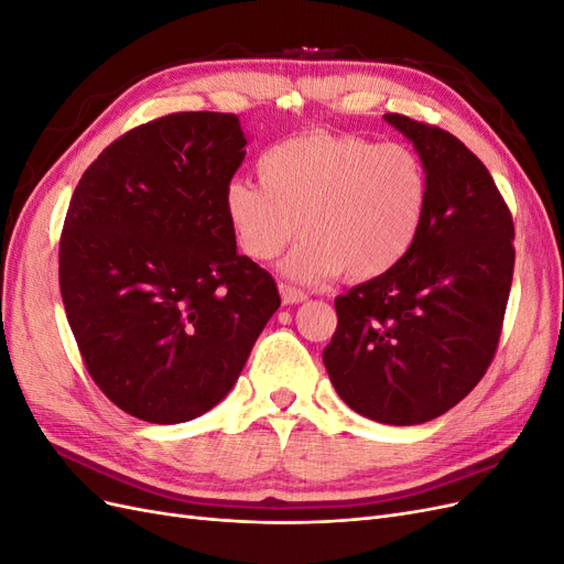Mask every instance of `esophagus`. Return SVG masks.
Returning a JSON list of instances; mask_svg holds the SVG:
<instances>
[{
    "instance_id": "esophagus-1",
    "label": "esophagus",
    "mask_w": 564,
    "mask_h": 564,
    "mask_svg": "<svg viewBox=\"0 0 564 564\" xmlns=\"http://www.w3.org/2000/svg\"><path fill=\"white\" fill-rule=\"evenodd\" d=\"M280 296H282V303L284 305H294V303H303L305 299H308V294L301 292V289H294L289 284H280Z\"/></svg>"
}]
</instances>
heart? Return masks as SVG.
<instances>
[{
	"label": "heart",
	"instance_id": "b5f03b06",
	"mask_svg": "<svg viewBox=\"0 0 564 564\" xmlns=\"http://www.w3.org/2000/svg\"><path fill=\"white\" fill-rule=\"evenodd\" d=\"M261 183L235 178L224 214L253 261L278 259L294 282H324L340 270L373 280L412 251L429 212V174L414 150L362 135L313 131L268 148Z\"/></svg>",
	"mask_w": 564,
	"mask_h": 564
}]
</instances>
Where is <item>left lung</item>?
Masks as SVG:
<instances>
[{
    "instance_id": "1",
    "label": "left lung",
    "mask_w": 564,
    "mask_h": 564,
    "mask_svg": "<svg viewBox=\"0 0 564 564\" xmlns=\"http://www.w3.org/2000/svg\"><path fill=\"white\" fill-rule=\"evenodd\" d=\"M429 174V212L404 259L334 301L322 360L352 412L388 425L437 419L485 377L513 282V218L487 166L452 133L383 115Z\"/></svg>"
}]
</instances>
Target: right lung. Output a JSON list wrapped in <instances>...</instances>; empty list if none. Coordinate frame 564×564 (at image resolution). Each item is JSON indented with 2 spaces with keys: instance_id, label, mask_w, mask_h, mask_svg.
Wrapping results in <instances>:
<instances>
[{
  "instance_id": "obj_1",
  "label": "right lung",
  "mask_w": 564,
  "mask_h": 564,
  "mask_svg": "<svg viewBox=\"0 0 564 564\" xmlns=\"http://www.w3.org/2000/svg\"><path fill=\"white\" fill-rule=\"evenodd\" d=\"M247 141L237 115H166L108 145L75 187L58 256L65 315L96 386L135 419L209 412L280 308L224 214Z\"/></svg>"
}]
</instances>
